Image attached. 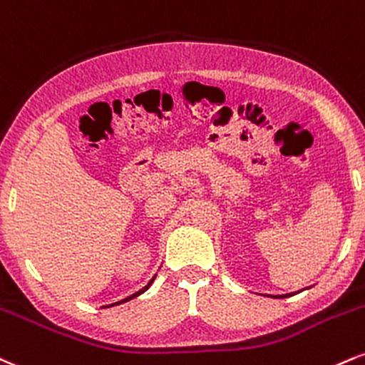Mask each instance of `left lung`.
<instances>
[{"label": "left lung", "mask_w": 365, "mask_h": 365, "mask_svg": "<svg viewBox=\"0 0 365 365\" xmlns=\"http://www.w3.org/2000/svg\"><path fill=\"white\" fill-rule=\"evenodd\" d=\"M302 292V290H301ZM287 295H292V294H285V295H272L273 299H284V297H287Z\"/></svg>", "instance_id": "left-lung-1"}]
</instances>
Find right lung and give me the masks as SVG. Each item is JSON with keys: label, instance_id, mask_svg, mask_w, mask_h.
I'll return each mask as SVG.
<instances>
[{"label": "right lung", "instance_id": "1", "mask_svg": "<svg viewBox=\"0 0 365 365\" xmlns=\"http://www.w3.org/2000/svg\"><path fill=\"white\" fill-rule=\"evenodd\" d=\"M153 278H155V277H153ZM153 278H152V280H150V282H148V284H147V285H145V287H143V289H141V290H138V292H135V294H133V295H130V297H126V299H123V301H119V302H114V304H109V306H110V307H113V306H118V304H123V302H128V301H131V299H135V297H138V295H140V294H143V292H145V290H147V289H148V287H150V285H152V282H153ZM109 306H106V307H109Z\"/></svg>", "mask_w": 365, "mask_h": 365}]
</instances>
